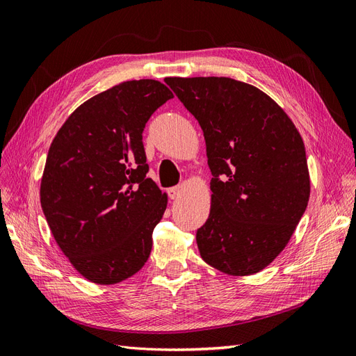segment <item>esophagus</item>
I'll list each match as a JSON object with an SVG mask.
<instances>
[{
    "instance_id": "34e87169",
    "label": "esophagus",
    "mask_w": 356,
    "mask_h": 356,
    "mask_svg": "<svg viewBox=\"0 0 356 356\" xmlns=\"http://www.w3.org/2000/svg\"><path fill=\"white\" fill-rule=\"evenodd\" d=\"M181 193H182V187L181 186H175V187H170L168 190V196L170 199H178L181 196Z\"/></svg>"
}]
</instances>
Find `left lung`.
<instances>
[{"label":"left lung","mask_w":356,"mask_h":356,"mask_svg":"<svg viewBox=\"0 0 356 356\" xmlns=\"http://www.w3.org/2000/svg\"><path fill=\"white\" fill-rule=\"evenodd\" d=\"M207 143L211 212L196 241L218 270L245 276L282 252L310 196L303 139L285 111L251 84L227 77H169Z\"/></svg>","instance_id":"obj_1"}]
</instances>
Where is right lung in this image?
I'll list each match as a JSON object with an SVG mask.
<instances>
[{
    "mask_svg": "<svg viewBox=\"0 0 356 356\" xmlns=\"http://www.w3.org/2000/svg\"><path fill=\"white\" fill-rule=\"evenodd\" d=\"M170 98L156 80L117 84L81 104L49 148L41 208L62 252L90 282H122L152 252L168 196L147 178L143 132Z\"/></svg>",
    "mask_w": 356,
    "mask_h": 356,
    "instance_id": "right-lung-1",
    "label": "right lung"
}]
</instances>
